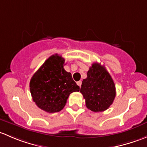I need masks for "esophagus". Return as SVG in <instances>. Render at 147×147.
I'll use <instances>...</instances> for the list:
<instances>
[{
  "label": "esophagus",
  "mask_w": 147,
  "mask_h": 147,
  "mask_svg": "<svg viewBox=\"0 0 147 147\" xmlns=\"http://www.w3.org/2000/svg\"><path fill=\"white\" fill-rule=\"evenodd\" d=\"M81 84H82V81H78V82H77V85H78L79 87H81Z\"/></svg>",
  "instance_id": "obj_1"
}]
</instances>
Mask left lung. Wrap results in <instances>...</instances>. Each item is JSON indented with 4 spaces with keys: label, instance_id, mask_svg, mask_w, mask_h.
I'll list each match as a JSON object with an SVG mask.
<instances>
[{
    "label": "left lung",
    "instance_id": "left-lung-1",
    "mask_svg": "<svg viewBox=\"0 0 147 147\" xmlns=\"http://www.w3.org/2000/svg\"><path fill=\"white\" fill-rule=\"evenodd\" d=\"M80 92L86 105L93 112L106 110L113 104L116 95L115 85L105 66L93 63L82 81Z\"/></svg>",
    "mask_w": 147,
    "mask_h": 147
}]
</instances>
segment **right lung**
Wrapping results in <instances>:
<instances>
[{
  "instance_id": "right-lung-1",
  "label": "right lung",
  "mask_w": 147,
  "mask_h": 147,
  "mask_svg": "<svg viewBox=\"0 0 147 147\" xmlns=\"http://www.w3.org/2000/svg\"><path fill=\"white\" fill-rule=\"evenodd\" d=\"M65 59L56 54L51 56L32 76L30 90L37 107L49 113L61 111L69 95L79 91L71 74L63 69Z\"/></svg>"
}]
</instances>
